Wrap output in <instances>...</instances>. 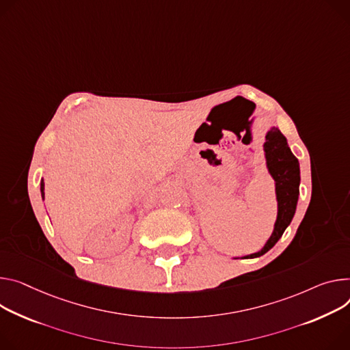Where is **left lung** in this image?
<instances>
[{"label":"left lung","instance_id":"left-lung-1","mask_svg":"<svg viewBox=\"0 0 350 350\" xmlns=\"http://www.w3.org/2000/svg\"><path fill=\"white\" fill-rule=\"evenodd\" d=\"M267 169L271 177L275 180V193L278 201V216L273 226V232L265 245L258 251L250 254L243 258H257L268 252L282 237L283 232L291 225L295 216L299 201L300 185V166L297 157L292 153L288 141L276 126L265 135L264 144Z\"/></svg>","mask_w":350,"mask_h":350}]
</instances>
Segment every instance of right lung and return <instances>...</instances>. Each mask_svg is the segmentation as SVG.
<instances>
[{
  "label": "right lung",
  "mask_w": 350,
  "mask_h": 350,
  "mask_svg": "<svg viewBox=\"0 0 350 350\" xmlns=\"http://www.w3.org/2000/svg\"><path fill=\"white\" fill-rule=\"evenodd\" d=\"M40 193H42V198L44 200V181H43V178L40 181Z\"/></svg>",
  "instance_id": "obj_1"
}]
</instances>
